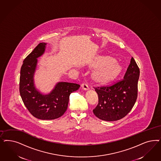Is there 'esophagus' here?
I'll return each instance as SVG.
<instances>
[{
  "instance_id": "obj_1",
  "label": "esophagus",
  "mask_w": 161,
  "mask_h": 161,
  "mask_svg": "<svg viewBox=\"0 0 161 161\" xmlns=\"http://www.w3.org/2000/svg\"><path fill=\"white\" fill-rule=\"evenodd\" d=\"M82 88L83 89V90H88L89 89V86L87 83H84L82 85Z\"/></svg>"
}]
</instances>
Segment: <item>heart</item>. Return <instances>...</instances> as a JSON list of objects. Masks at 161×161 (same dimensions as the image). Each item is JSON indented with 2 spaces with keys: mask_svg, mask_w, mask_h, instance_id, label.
I'll list each match as a JSON object with an SVG mask.
<instances>
[{
  "mask_svg": "<svg viewBox=\"0 0 161 161\" xmlns=\"http://www.w3.org/2000/svg\"><path fill=\"white\" fill-rule=\"evenodd\" d=\"M105 58H101L95 66H97L102 63L93 73V77L99 81H106L114 76L119 70V66L117 64L113 62L111 60H107Z\"/></svg>",
  "mask_w": 161,
  "mask_h": 161,
  "instance_id": "1",
  "label": "heart"
}]
</instances>
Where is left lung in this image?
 I'll return each instance as SVG.
<instances>
[{
    "mask_svg": "<svg viewBox=\"0 0 161 161\" xmlns=\"http://www.w3.org/2000/svg\"><path fill=\"white\" fill-rule=\"evenodd\" d=\"M140 70L133 57L124 78L114 83L94 88L98 95V104L93 109L99 119L113 121L121 119L133 107L137 97Z\"/></svg>",
    "mask_w": 161,
    "mask_h": 161,
    "instance_id": "obj_1",
    "label": "left lung"
}]
</instances>
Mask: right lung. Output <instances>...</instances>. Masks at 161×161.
I'll list each match as a JSON object with an SVG mask.
<instances>
[{"label": "right lung", "instance_id": "right-lung-1", "mask_svg": "<svg viewBox=\"0 0 161 161\" xmlns=\"http://www.w3.org/2000/svg\"><path fill=\"white\" fill-rule=\"evenodd\" d=\"M47 43L41 42L24 59L19 79V92L26 108L34 117L40 119H54L62 116L68 108L70 93L77 91L76 83L60 82L48 94H42L36 89L34 75L37 58L44 54Z\"/></svg>", "mask_w": 161, "mask_h": 161}]
</instances>
